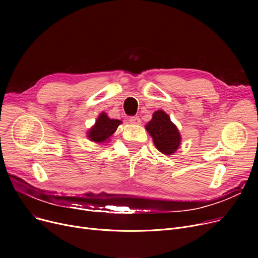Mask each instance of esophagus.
Here are the masks:
<instances>
[{
    "mask_svg": "<svg viewBox=\"0 0 258 258\" xmlns=\"http://www.w3.org/2000/svg\"><path fill=\"white\" fill-rule=\"evenodd\" d=\"M130 122L133 124H140L141 120H140L139 116H132V117H130Z\"/></svg>",
    "mask_w": 258,
    "mask_h": 258,
    "instance_id": "esophagus-1",
    "label": "esophagus"
}]
</instances>
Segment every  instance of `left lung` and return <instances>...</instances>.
Masks as SVG:
<instances>
[{
  "mask_svg": "<svg viewBox=\"0 0 258 258\" xmlns=\"http://www.w3.org/2000/svg\"><path fill=\"white\" fill-rule=\"evenodd\" d=\"M145 128L162 154L172 155L178 150L181 142L180 133L165 112L161 110L155 112Z\"/></svg>",
  "mask_w": 258,
  "mask_h": 258,
  "instance_id": "left-lung-1",
  "label": "left lung"
}]
</instances>
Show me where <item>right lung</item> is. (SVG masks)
I'll return each mask as SVG.
<instances>
[{
    "instance_id": "obj_1",
    "label": "right lung",
    "mask_w": 258,
    "mask_h": 258,
    "mask_svg": "<svg viewBox=\"0 0 258 258\" xmlns=\"http://www.w3.org/2000/svg\"><path fill=\"white\" fill-rule=\"evenodd\" d=\"M120 123V120L110 119L104 113H101L96 123L88 133V137L95 142H103L107 138H110V136H112Z\"/></svg>"
}]
</instances>
